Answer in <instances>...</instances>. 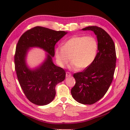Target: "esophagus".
<instances>
[{
    "instance_id": "esophagus-1",
    "label": "esophagus",
    "mask_w": 130,
    "mask_h": 130,
    "mask_svg": "<svg viewBox=\"0 0 130 130\" xmlns=\"http://www.w3.org/2000/svg\"><path fill=\"white\" fill-rule=\"evenodd\" d=\"M66 77H70L72 76V74H71V73L70 72H66Z\"/></svg>"
}]
</instances>
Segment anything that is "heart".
<instances>
[{"label": "heart", "mask_w": 130, "mask_h": 130, "mask_svg": "<svg viewBox=\"0 0 130 130\" xmlns=\"http://www.w3.org/2000/svg\"><path fill=\"white\" fill-rule=\"evenodd\" d=\"M98 51V44L95 37L79 35L69 39L63 47H57L54 54L57 63L61 67L66 66L72 59V69H85L93 63Z\"/></svg>", "instance_id": "1"}]
</instances>
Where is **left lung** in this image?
I'll return each mask as SVG.
<instances>
[{"label": "left lung", "mask_w": 130, "mask_h": 130, "mask_svg": "<svg viewBox=\"0 0 130 130\" xmlns=\"http://www.w3.org/2000/svg\"><path fill=\"white\" fill-rule=\"evenodd\" d=\"M82 30L92 31L96 35L98 52L89 67L82 72L73 74L76 83L71 94L79 103L92 105L105 95L112 82L116 66V51L112 39L102 28L90 26Z\"/></svg>", "instance_id": "8db88e82"}]
</instances>
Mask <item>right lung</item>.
<instances>
[{
  "label": "right lung",
  "mask_w": 130,
  "mask_h": 130,
  "mask_svg": "<svg viewBox=\"0 0 130 130\" xmlns=\"http://www.w3.org/2000/svg\"><path fill=\"white\" fill-rule=\"evenodd\" d=\"M67 32L35 26L23 34L18 42L15 54V68L18 79L28 100L37 105H45L56 96L55 87L66 77V72L53 63L56 44ZM38 47L48 54L40 66L31 69L26 63L27 51Z\"/></svg>",
  "instance_id": "right-lung-1"
}]
</instances>
